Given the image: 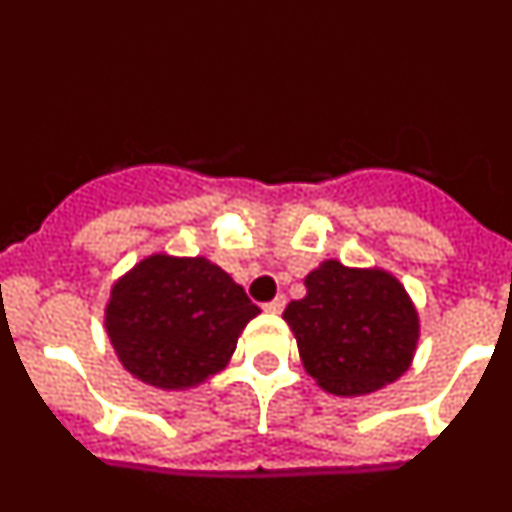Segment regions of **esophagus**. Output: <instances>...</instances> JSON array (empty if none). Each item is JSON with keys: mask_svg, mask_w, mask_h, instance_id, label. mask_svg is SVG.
I'll list each match as a JSON object with an SVG mask.
<instances>
[{"mask_svg": "<svg viewBox=\"0 0 512 512\" xmlns=\"http://www.w3.org/2000/svg\"><path fill=\"white\" fill-rule=\"evenodd\" d=\"M284 305H287V300H284V297L279 295V297H274V300H271V302H266L264 310L271 312V315H279V312L284 310Z\"/></svg>", "mask_w": 512, "mask_h": 512, "instance_id": "1", "label": "esophagus"}]
</instances>
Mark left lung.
I'll use <instances>...</instances> for the list:
<instances>
[{
    "instance_id": "1",
    "label": "left lung",
    "mask_w": 512,
    "mask_h": 512,
    "mask_svg": "<svg viewBox=\"0 0 512 512\" xmlns=\"http://www.w3.org/2000/svg\"><path fill=\"white\" fill-rule=\"evenodd\" d=\"M292 300V328L307 374L333 395H369L408 372L418 343V312L392 274L323 261Z\"/></svg>"
}]
</instances>
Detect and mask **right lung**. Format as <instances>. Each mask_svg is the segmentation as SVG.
I'll return each instance as SVG.
<instances>
[{
  "instance_id": "add662e5",
  "label": "right lung",
  "mask_w": 512,
  "mask_h": 512,
  "mask_svg": "<svg viewBox=\"0 0 512 512\" xmlns=\"http://www.w3.org/2000/svg\"><path fill=\"white\" fill-rule=\"evenodd\" d=\"M259 312L220 266L156 253L112 287L104 325L133 377L184 390L228 364Z\"/></svg>"
}]
</instances>
